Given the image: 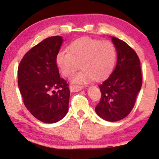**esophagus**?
<instances>
[{
	"label": "esophagus",
	"mask_w": 159,
	"mask_h": 159,
	"mask_svg": "<svg viewBox=\"0 0 159 159\" xmlns=\"http://www.w3.org/2000/svg\"><path fill=\"white\" fill-rule=\"evenodd\" d=\"M69 88L71 92H76V91H81V90L83 88V87L78 86V85H70Z\"/></svg>",
	"instance_id": "esophagus-1"
}]
</instances>
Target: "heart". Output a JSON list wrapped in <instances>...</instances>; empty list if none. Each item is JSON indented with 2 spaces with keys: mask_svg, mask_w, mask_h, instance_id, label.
I'll use <instances>...</instances> for the list:
<instances>
[{
  "mask_svg": "<svg viewBox=\"0 0 159 159\" xmlns=\"http://www.w3.org/2000/svg\"><path fill=\"white\" fill-rule=\"evenodd\" d=\"M116 59V47L112 42L89 37L75 40L68 46V51L61 50L56 56L58 69L66 78H71L80 65L82 70L73 79L78 84L105 78L113 69Z\"/></svg>",
  "mask_w": 159,
  "mask_h": 159,
  "instance_id": "b5f03b06",
  "label": "heart"
}]
</instances>
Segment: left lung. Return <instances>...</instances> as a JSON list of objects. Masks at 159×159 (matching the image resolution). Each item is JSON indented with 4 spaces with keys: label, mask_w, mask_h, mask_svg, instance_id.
Masks as SVG:
<instances>
[{
    "label": "left lung",
    "mask_w": 159,
    "mask_h": 159,
    "mask_svg": "<svg viewBox=\"0 0 159 159\" xmlns=\"http://www.w3.org/2000/svg\"><path fill=\"white\" fill-rule=\"evenodd\" d=\"M112 41L117 52L112 74L99 85L101 98L95 111L102 119L115 122L126 117L134 107L142 88L140 61L134 49L116 37Z\"/></svg>",
    "instance_id": "obj_1"
}]
</instances>
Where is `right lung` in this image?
I'll return each mask as SVG.
<instances>
[{"label": "right lung", "instance_id": "1", "mask_svg": "<svg viewBox=\"0 0 159 159\" xmlns=\"http://www.w3.org/2000/svg\"><path fill=\"white\" fill-rule=\"evenodd\" d=\"M63 39L51 36L33 46L18 66V86L23 103L33 116L46 123L59 121L68 110V84L56 61Z\"/></svg>", "mask_w": 159, "mask_h": 159}]
</instances>
